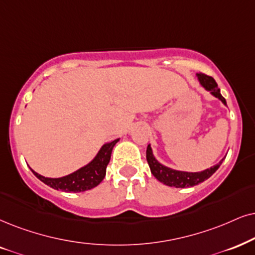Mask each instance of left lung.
<instances>
[{"label": "left lung", "mask_w": 255, "mask_h": 255, "mask_svg": "<svg viewBox=\"0 0 255 255\" xmlns=\"http://www.w3.org/2000/svg\"><path fill=\"white\" fill-rule=\"evenodd\" d=\"M199 81L202 86L205 87L206 89L209 90V92L213 94L215 98L221 100L222 104L226 105V100H225L224 96L220 94V89L218 88L217 82L212 76L206 75V74L200 73L198 74ZM146 157L147 162L149 165L150 172L155 178L159 180L160 182L165 183L167 186L170 187H176V188H186V187H193L195 185H199L200 182H204L205 180L211 178L213 174L217 172L219 167L222 163V159L218 165H215L211 168L204 170V172L199 173H188V172H180V170H174L170 169L168 167H165L163 165L157 161L155 157H154L153 153H151L150 146L147 147L146 151Z\"/></svg>", "instance_id": "left-lung-1"}]
</instances>
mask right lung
<instances>
[{
  "label": "right lung",
  "instance_id": "add662e5",
  "mask_svg": "<svg viewBox=\"0 0 255 255\" xmlns=\"http://www.w3.org/2000/svg\"><path fill=\"white\" fill-rule=\"evenodd\" d=\"M118 141L119 138L105 144L92 162L85 167H82V168H80L79 170H76V172L69 174V175L63 176V178H44V176L34 172L33 169H31V172L42 182H44L46 185L51 187V188L57 189V191L60 189V191L74 193L88 191V189L94 188V187L98 186L104 180L106 176V168H107L109 160H111L113 147L115 146V143Z\"/></svg>",
  "mask_w": 255,
  "mask_h": 255
}]
</instances>
